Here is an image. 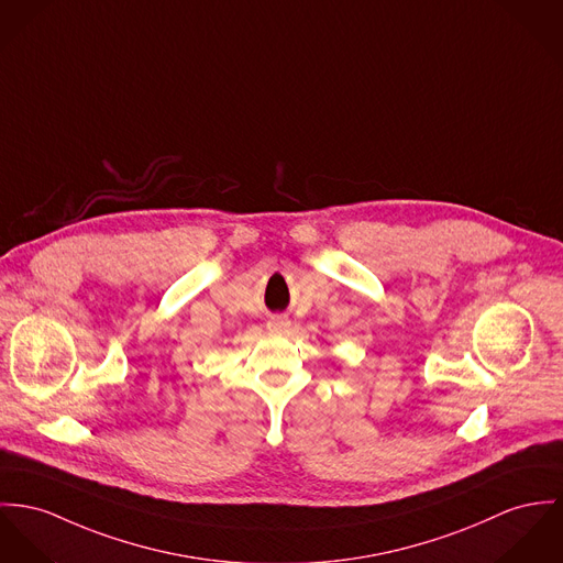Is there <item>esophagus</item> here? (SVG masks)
<instances>
[{
	"label": "esophagus",
	"instance_id": "34e87169",
	"mask_svg": "<svg viewBox=\"0 0 563 563\" xmlns=\"http://www.w3.org/2000/svg\"><path fill=\"white\" fill-rule=\"evenodd\" d=\"M289 325H291V321H289L287 317H272V319H269V323H267V328H269L272 332H276V334L285 332Z\"/></svg>",
	"mask_w": 563,
	"mask_h": 563
}]
</instances>
